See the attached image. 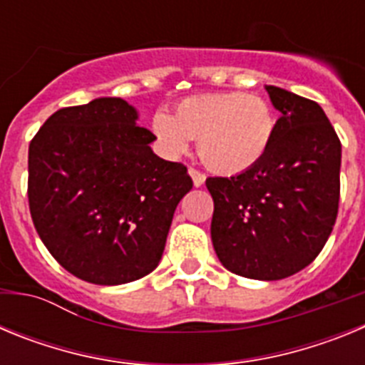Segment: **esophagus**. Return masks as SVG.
Wrapping results in <instances>:
<instances>
[{"mask_svg":"<svg viewBox=\"0 0 365 365\" xmlns=\"http://www.w3.org/2000/svg\"><path fill=\"white\" fill-rule=\"evenodd\" d=\"M188 173H190V177H192L193 185L197 186V188H199V186H202V185H205V179H206V177L202 175V173L199 172V170H195V168H190V170H188Z\"/></svg>","mask_w":365,"mask_h":365,"instance_id":"esophagus-1","label":"esophagus"}]
</instances>
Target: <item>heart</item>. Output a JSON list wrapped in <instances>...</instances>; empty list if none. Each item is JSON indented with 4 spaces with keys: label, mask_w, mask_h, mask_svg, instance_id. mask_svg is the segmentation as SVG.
I'll use <instances>...</instances> for the list:
<instances>
[{
    "label": "heart",
    "mask_w": 365,
    "mask_h": 365,
    "mask_svg": "<svg viewBox=\"0 0 365 365\" xmlns=\"http://www.w3.org/2000/svg\"><path fill=\"white\" fill-rule=\"evenodd\" d=\"M151 131L170 159L186 153L192 138H197L199 159L208 170L235 175L265 157L276 131V115L259 95L205 93L180 100L175 115L155 113Z\"/></svg>",
    "instance_id": "b5f03b06"
}]
</instances>
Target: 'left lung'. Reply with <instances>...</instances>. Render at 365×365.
Masks as SVG:
<instances>
[{
	"label": "left lung",
	"instance_id": "1",
	"mask_svg": "<svg viewBox=\"0 0 365 365\" xmlns=\"http://www.w3.org/2000/svg\"><path fill=\"white\" fill-rule=\"evenodd\" d=\"M282 113L272 144L254 168L208 177L212 243L230 272L276 282L312 263L333 232L340 201L341 144L324 109L267 86Z\"/></svg>",
	"mask_w": 365,
	"mask_h": 365
}]
</instances>
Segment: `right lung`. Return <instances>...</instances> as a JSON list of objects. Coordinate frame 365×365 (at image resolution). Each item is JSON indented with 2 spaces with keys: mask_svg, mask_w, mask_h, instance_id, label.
I'll return each mask as SVG.
<instances>
[{
  "mask_svg": "<svg viewBox=\"0 0 365 365\" xmlns=\"http://www.w3.org/2000/svg\"><path fill=\"white\" fill-rule=\"evenodd\" d=\"M122 98L53 113L29 144V208L40 240L95 285L144 278L159 265L173 212L192 190L185 164L153 153L150 130Z\"/></svg>",
  "mask_w": 365,
  "mask_h": 365,
  "instance_id": "right-lung-1",
  "label": "right lung"
}]
</instances>
